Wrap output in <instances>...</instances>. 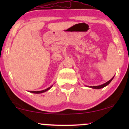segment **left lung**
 Returning <instances> with one entry per match:
<instances>
[{
  "mask_svg": "<svg viewBox=\"0 0 129 129\" xmlns=\"http://www.w3.org/2000/svg\"><path fill=\"white\" fill-rule=\"evenodd\" d=\"M114 78L113 77H112V79H110V80H109L108 82H107L106 83H104L103 84H101V85H99V86H90V87L91 88H93V89H102V88H103L105 87V86H106L108 85V84L112 82V80H113V79Z\"/></svg>",
  "mask_w": 129,
  "mask_h": 129,
  "instance_id": "left-lung-1",
  "label": "left lung"
}]
</instances>
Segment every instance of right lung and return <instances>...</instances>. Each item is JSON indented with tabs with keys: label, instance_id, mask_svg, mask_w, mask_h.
Wrapping results in <instances>:
<instances>
[{
	"label": "right lung",
	"instance_id": "1",
	"mask_svg": "<svg viewBox=\"0 0 129 129\" xmlns=\"http://www.w3.org/2000/svg\"><path fill=\"white\" fill-rule=\"evenodd\" d=\"M52 87V86H51L50 87H48V88H47V89H45V90H41V91H30V92L33 93H36V94H39V93H42L45 92V91L49 90Z\"/></svg>",
	"mask_w": 129,
	"mask_h": 129
}]
</instances>
